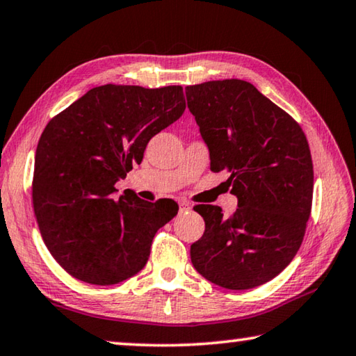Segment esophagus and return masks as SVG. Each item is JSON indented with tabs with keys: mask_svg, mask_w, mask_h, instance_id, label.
<instances>
[{
	"mask_svg": "<svg viewBox=\"0 0 356 356\" xmlns=\"http://www.w3.org/2000/svg\"><path fill=\"white\" fill-rule=\"evenodd\" d=\"M179 210L180 212H188V210H191V204L186 201H179Z\"/></svg>",
	"mask_w": 356,
	"mask_h": 356,
	"instance_id": "1",
	"label": "esophagus"
}]
</instances>
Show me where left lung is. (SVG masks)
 Masks as SVG:
<instances>
[{
    "instance_id": "8db88e82",
    "label": "left lung",
    "mask_w": 356,
    "mask_h": 356,
    "mask_svg": "<svg viewBox=\"0 0 356 356\" xmlns=\"http://www.w3.org/2000/svg\"><path fill=\"white\" fill-rule=\"evenodd\" d=\"M186 104L210 152L227 171L238 207L222 216L200 204L206 221L191 245L193 267L216 286L245 291L280 275L300 250L312 206L314 171L297 120L243 80L186 86Z\"/></svg>"
}]
</instances>
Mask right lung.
I'll use <instances>...</instances> for the list:
<instances>
[{
    "label": "right lung",
    "instance_id": "right-lung-1",
    "mask_svg": "<svg viewBox=\"0 0 356 356\" xmlns=\"http://www.w3.org/2000/svg\"><path fill=\"white\" fill-rule=\"evenodd\" d=\"M182 86L92 88L42 131L33 207L42 238L74 278L111 286L146 265L154 236L177 215L172 200L114 197L150 138L182 116Z\"/></svg>",
    "mask_w": 356,
    "mask_h": 356
}]
</instances>
